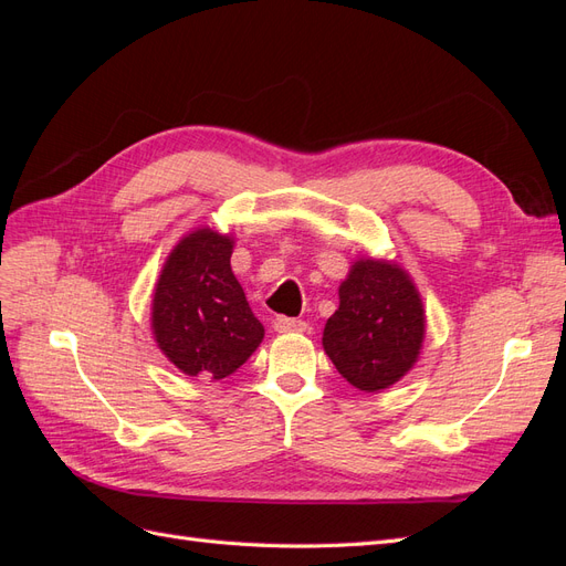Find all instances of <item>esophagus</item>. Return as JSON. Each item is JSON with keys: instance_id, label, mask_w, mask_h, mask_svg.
<instances>
[{"instance_id": "esophagus-1", "label": "esophagus", "mask_w": 566, "mask_h": 566, "mask_svg": "<svg viewBox=\"0 0 566 566\" xmlns=\"http://www.w3.org/2000/svg\"><path fill=\"white\" fill-rule=\"evenodd\" d=\"M306 325L302 318H287V316H279L273 321V331L276 333H306Z\"/></svg>"}]
</instances>
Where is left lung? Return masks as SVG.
Returning a JSON list of instances; mask_svg holds the SVG:
<instances>
[{
	"instance_id": "left-lung-1",
	"label": "left lung",
	"mask_w": 566,
	"mask_h": 566,
	"mask_svg": "<svg viewBox=\"0 0 566 566\" xmlns=\"http://www.w3.org/2000/svg\"><path fill=\"white\" fill-rule=\"evenodd\" d=\"M424 310L416 283L394 262L361 256L339 285V306L323 328V349L361 391H380L416 366Z\"/></svg>"
}]
</instances>
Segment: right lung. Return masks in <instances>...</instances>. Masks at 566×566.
I'll return each mask as SVG.
<instances>
[{"label":"right lung","mask_w":566,"mask_h":566,"mask_svg":"<svg viewBox=\"0 0 566 566\" xmlns=\"http://www.w3.org/2000/svg\"><path fill=\"white\" fill-rule=\"evenodd\" d=\"M231 235L210 227L191 231L169 252L153 293V337L191 378H227L264 337L231 271Z\"/></svg>","instance_id":"1"}]
</instances>
